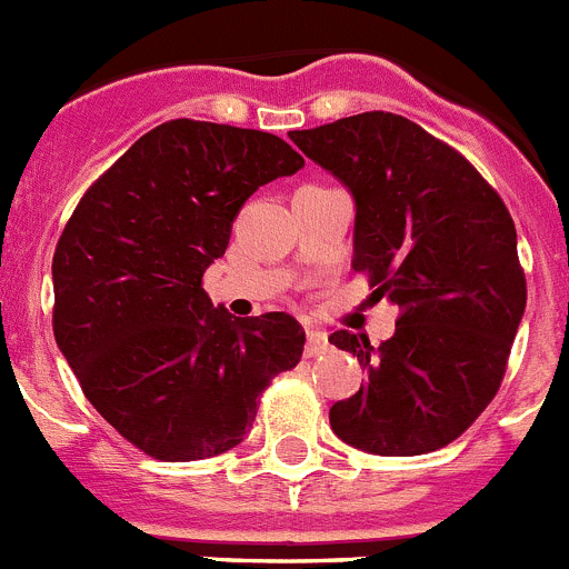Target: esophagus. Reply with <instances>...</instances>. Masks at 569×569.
<instances>
[{"instance_id": "34e87169", "label": "esophagus", "mask_w": 569, "mask_h": 569, "mask_svg": "<svg viewBox=\"0 0 569 569\" xmlns=\"http://www.w3.org/2000/svg\"><path fill=\"white\" fill-rule=\"evenodd\" d=\"M328 350V337L326 331H317V328H309V337H306V357H320Z\"/></svg>"}]
</instances>
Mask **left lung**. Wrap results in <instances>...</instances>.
<instances>
[{"label":"left lung","mask_w":569,"mask_h":569,"mask_svg":"<svg viewBox=\"0 0 569 569\" xmlns=\"http://www.w3.org/2000/svg\"><path fill=\"white\" fill-rule=\"evenodd\" d=\"M289 137L350 190L353 269L401 311L379 348L365 333L328 337L368 370V385L331 407V429L385 458L435 452L506 376L528 300L511 212L463 153L392 111Z\"/></svg>","instance_id":"8db88e82"}]
</instances>
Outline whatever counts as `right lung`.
Listing matches in <instances>:
<instances>
[{
	"label": "right lung",
	"instance_id": "add662e5",
	"mask_svg": "<svg viewBox=\"0 0 569 569\" xmlns=\"http://www.w3.org/2000/svg\"><path fill=\"white\" fill-rule=\"evenodd\" d=\"M306 159L280 137L204 120L142 134L83 193L52 254V331L89 405L164 463L243 440L260 392L302 357L283 311L212 309L204 269L243 201Z\"/></svg>",
	"mask_w": 569,
	"mask_h": 569
}]
</instances>
